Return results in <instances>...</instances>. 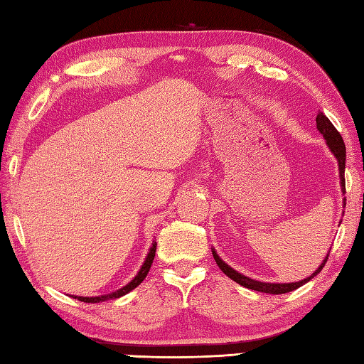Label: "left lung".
Masks as SVG:
<instances>
[{"mask_svg": "<svg viewBox=\"0 0 364 364\" xmlns=\"http://www.w3.org/2000/svg\"><path fill=\"white\" fill-rule=\"evenodd\" d=\"M316 125H318V129L319 133L323 136V139H326V142L328 145L330 151L335 154V158L338 161V167H339V181H341V192L344 194L346 192V180H344V170H346V145H344V141L341 134L338 133V129L333 127V123H331L326 115H323V112H319L318 117H316ZM346 206V198H344V203ZM213 250V257L215 259V262H218L219 269L222 270L223 274H225L227 277H230L231 280L239 283L241 286H244V288H249L252 291H258V292H266V294H286V292H291L294 289L300 288V286H304L305 283H308L311 280V278H314L316 275H318L322 267L326 266V262L328 259V253L327 257L322 259L321 266L314 270V272L310 275L304 278V280L300 282H296V283H266V282H258V280H253V278L250 277H245L242 274H239L237 270H235L231 266H228L225 261H223L218 252H215V249H211Z\"/></svg>", "mask_w": 364, "mask_h": 364, "instance_id": "obj_1", "label": "left lung"}]
</instances>
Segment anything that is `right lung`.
Returning <instances> with one entry per match:
<instances>
[{"instance_id": "1", "label": "right lung", "mask_w": 364, "mask_h": 364, "mask_svg": "<svg viewBox=\"0 0 364 364\" xmlns=\"http://www.w3.org/2000/svg\"><path fill=\"white\" fill-rule=\"evenodd\" d=\"M154 252H156V242L153 241L149 253H146V258L144 261V264L141 266V269H139V272L136 274V277L131 280L128 284L123 286V288L114 291L111 294H105V296H95V297H82V296H72L73 299H78L81 301H86V304H100V301H105V300H112V299H119L122 296H125V294H128L129 291H133L134 288H137L139 284H141L144 282V278L146 277V274H149V270L151 267V262L154 259Z\"/></svg>"}]
</instances>
